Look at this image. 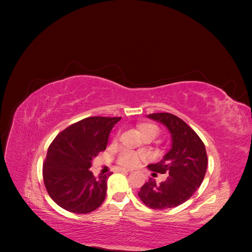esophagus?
<instances>
[{"instance_id": "obj_1", "label": "esophagus", "mask_w": 252, "mask_h": 252, "mask_svg": "<svg viewBox=\"0 0 252 252\" xmlns=\"http://www.w3.org/2000/svg\"><path fill=\"white\" fill-rule=\"evenodd\" d=\"M117 171H119V172H129V171H131V169H127V168H117Z\"/></svg>"}]
</instances>
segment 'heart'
Returning a JSON list of instances; mask_svg holds the SVG:
<instances>
[{
  "mask_svg": "<svg viewBox=\"0 0 252 252\" xmlns=\"http://www.w3.org/2000/svg\"><path fill=\"white\" fill-rule=\"evenodd\" d=\"M140 131L142 135H154L157 136L159 132V129L154 124H143L140 126ZM145 156L140 152H136L130 149H123L118 156L117 162L123 167H134L139 164L140 159Z\"/></svg>",
  "mask_w": 252,
  "mask_h": 252,
  "instance_id": "obj_1",
  "label": "heart"
}]
</instances>
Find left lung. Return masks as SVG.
<instances>
[{
  "mask_svg": "<svg viewBox=\"0 0 252 252\" xmlns=\"http://www.w3.org/2000/svg\"><path fill=\"white\" fill-rule=\"evenodd\" d=\"M147 117L168 128L172 139L171 149L163 159L148 165V168L154 174L169 175L159 184L150 178L142 186L139 197L152 209L177 207L189 200L202 184L208 164L205 145L193 129L174 114L158 112Z\"/></svg>",
  "mask_w": 252,
  "mask_h": 252,
  "instance_id": "obj_1",
  "label": "left lung"
}]
</instances>
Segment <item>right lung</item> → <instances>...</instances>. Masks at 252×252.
<instances>
[{"label":"right lung","mask_w":252,"mask_h":252,"mask_svg":"<svg viewBox=\"0 0 252 252\" xmlns=\"http://www.w3.org/2000/svg\"><path fill=\"white\" fill-rule=\"evenodd\" d=\"M121 118L90 117L68 126L52 141L43 166L47 192L60 207L89 213L105 200L108 174L97 179L89 170L91 161L107 146L112 127Z\"/></svg>","instance_id":"right-lung-1"}]
</instances>
